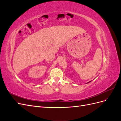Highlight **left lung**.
Returning <instances> with one entry per match:
<instances>
[{
	"mask_svg": "<svg viewBox=\"0 0 121 121\" xmlns=\"http://www.w3.org/2000/svg\"><path fill=\"white\" fill-rule=\"evenodd\" d=\"M91 81H89V82H88V83H89V82H90Z\"/></svg>",
	"mask_w": 121,
	"mask_h": 121,
	"instance_id": "left-lung-1",
	"label": "left lung"
}]
</instances>
